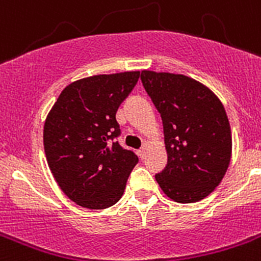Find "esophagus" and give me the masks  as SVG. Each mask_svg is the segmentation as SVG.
I'll return each instance as SVG.
<instances>
[{
	"label": "esophagus",
	"mask_w": 261,
	"mask_h": 261,
	"mask_svg": "<svg viewBox=\"0 0 261 261\" xmlns=\"http://www.w3.org/2000/svg\"><path fill=\"white\" fill-rule=\"evenodd\" d=\"M146 150H147V146H146V144H144L141 147H140V150H138V155H140V158H141V159L145 158Z\"/></svg>",
	"instance_id": "34e87169"
}]
</instances>
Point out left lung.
Listing matches in <instances>:
<instances>
[{"mask_svg": "<svg viewBox=\"0 0 261 261\" xmlns=\"http://www.w3.org/2000/svg\"><path fill=\"white\" fill-rule=\"evenodd\" d=\"M146 93L161 114L167 165L155 175L176 202H196L222 180L231 158V130L220 99L183 74L141 71Z\"/></svg>", "mask_w": 261, "mask_h": 261, "instance_id": "8db88e82", "label": "left lung"}]
</instances>
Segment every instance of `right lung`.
<instances>
[{
	"label": "right lung",
	"mask_w": 261,
	"mask_h": 261,
	"mask_svg": "<svg viewBox=\"0 0 261 261\" xmlns=\"http://www.w3.org/2000/svg\"><path fill=\"white\" fill-rule=\"evenodd\" d=\"M140 71L75 81L57 98L44 124V151L53 176L71 201L89 209L116 204L137 165L135 151L116 138V112Z\"/></svg>",
	"instance_id": "right-lung-1"
}]
</instances>
